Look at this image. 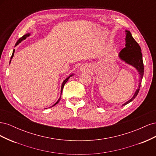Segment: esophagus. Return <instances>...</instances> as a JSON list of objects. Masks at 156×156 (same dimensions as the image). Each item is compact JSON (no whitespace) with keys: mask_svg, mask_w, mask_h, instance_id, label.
Listing matches in <instances>:
<instances>
[{"mask_svg":"<svg viewBox=\"0 0 156 156\" xmlns=\"http://www.w3.org/2000/svg\"><path fill=\"white\" fill-rule=\"evenodd\" d=\"M80 70H81L82 72H88L90 71V66L86 64H83L81 68H80Z\"/></svg>","mask_w":156,"mask_h":156,"instance_id":"esophagus-1","label":"esophagus"}]
</instances>
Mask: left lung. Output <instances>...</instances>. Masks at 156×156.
Wrapping results in <instances>:
<instances>
[{
	"label": "left lung",
	"mask_w": 156,
	"mask_h": 156,
	"mask_svg": "<svg viewBox=\"0 0 156 156\" xmlns=\"http://www.w3.org/2000/svg\"><path fill=\"white\" fill-rule=\"evenodd\" d=\"M126 48L122 49L119 53L120 58L124 61L127 64L133 66L134 68L136 69L140 75V80L139 83V87L131 100L128 101L124 103L122 106L127 105V103L133 101L137 96L139 92L141 81L144 75V64L143 60V55L141 53V49L139 44L136 42L132 36L131 32L129 30H126Z\"/></svg>",
	"instance_id": "left-lung-1"
}]
</instances>
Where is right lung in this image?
I'll return each instance as SVG.
<instances>
[{
	"label": "right lung",
	"mask_w": 156,
	"mask_h": 156,
	"mask_svg": "<svg viewBox=\"0 0 156 156\" xmlns=\"http://www.w3.org/2000/svg\"><path fill=\"white\" fill-rule=\"evenodd\" d=\"M30 36V34H25L24 36H23L21 37H20V39H19L18 40H17V41L16 42V45L15 46H16V45H17L19 44L20 43H21V42L23 41V40H25L26 38H27V37H28V36ZM14 51H15V50H13V53H12V56H11V59L13 58V55H14ZM11 62V60H10V62ZM73 75V74L72 75H69V76L68 77H67L66 79L64 81H63V83H62V87H61V94H60V97L59 98V99H58V100L56 101L55 104L52 106V107H53V106H55L56 104H57V103L59 102V101L60 100V98H61V94H62V90H63V88H64V84H66V83L68 81V79H69V78L71 77V76H72Z\"/></svg>",
	"instance_id": "1"
}]
</instances>
